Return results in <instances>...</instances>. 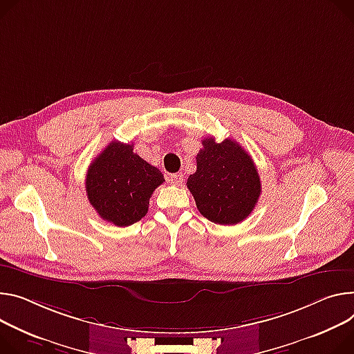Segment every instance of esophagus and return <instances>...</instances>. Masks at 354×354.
I'll list each match as a JSON object with an SVG mask.
<instances>
[{
  "label": "esophagus",
  "instance_id": "esophagus-1",
  "mask_svg": "<svg viewBox=\"0 0 354 354\" xmlns=\"http://www.w3.org/2000/svg\"><path fill=\"white\" fill-rule=\"evenodd\" d=\"M169 182L175 186H180L183 183V174H174L169 176Z\"/></svg>",
  "mask_w": 354,
  "mask_h": 354
}]
</instances>
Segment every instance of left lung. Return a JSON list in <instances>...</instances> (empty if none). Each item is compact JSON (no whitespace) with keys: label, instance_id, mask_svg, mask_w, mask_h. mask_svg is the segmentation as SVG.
Listing matches in <instances>:
<instances>
[{"label":"left lung","instance_id":"obj_1","mask_svg":"<svg viewBox=\"0 0 354 354\" xmlns=\"http://www.w3.org/2000/svg\"><path fill=\"white\" fill-rule=\"evenodd\" d=\"M198 169L187 178L198 210L207 220L229 226L248 217L261 195V182L251 156L234 140L202 141Z\"/></svg>","mask_w":354,"mask_h":354}]
</instances>
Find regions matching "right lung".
<instances>
[{
	"label": "right lung",
	"mask_w": 354,
	"mask_h": 354,
	"mask_svg": "<svg viewBox=\"0 0 354 354\" xmlns=\"http://www.w3.org/2000/svg\"><path fill=\"white\" fill-rule=\"evenodd\" d=\"M134 144L111 141L88 167L86 194L99 216L118 227L141 220L153 190L164 183L160 171L133 152Z\"/></svg>",
	"instance_id": "obj_1"
}]
</instances>
